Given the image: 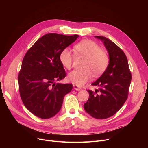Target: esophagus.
I'll return each mask as SVG.
<instances>
[{
  "label": "esophagus",
  "mask_w": 148,
  "mask_h": 148,
  "mask_svg": "<svg viewBox=\"0 0 148 148\" xmlns=\"http://www.w3.org/2000/svg\"><path fill=\"white\" fill-rule=\"evenodd\" d=\"M73 88H74V89L75 90H77V91H79V90H81L80 87L78 86H77V85H75V84H74V85H73Z\"/></svg>",
  "instance_id": "obj_1"
}]
</instances>
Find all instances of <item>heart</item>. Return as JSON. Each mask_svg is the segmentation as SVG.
I'll list each match as a JSON object with an SVG mask.
<instances>
[{"label":"heart","mask_w":148,"mask_h":148,"mask_svg":"<svg viewBox=\"0 0 148 148\" xmlns=\"http://www.w3.org/2000/svg\"><path fill=\"white\" fill-rule=\"evenodd\" d=\"M74 49L78 55L86 58V60L83 65L84 69L73 70L69 73V82L77 86H82L90 79L92 72L94 75L98 76L104 72L109 59L106 52L101 50L97 44L90 40H83L77 44ZM59 59L62 65L69 69L73 64L74 56L71 51L66 48L61 51Z\"/></svg>","instance_id":"obj_1"}]
</instances>
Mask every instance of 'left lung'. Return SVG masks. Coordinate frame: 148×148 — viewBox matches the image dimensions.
<instances>
[{"instance_id": "obj_1", "label": "left lung", "mask_w": 148, "mask_h": 148, "mask_svg": "<svg viewBox=\"0 0 148 148\" xmlns=\"http://www.w3.org/2000/svg\"><path fill=\"white\" fill-rule=\"evenodd\" d=\"M95 37L104 43L109 63L99 78L92 83L99 88L94 92L88 90L89 98L84 108L93 118L103 119L114 115L126 101L131 74L127 56L119 47L106 37Z\"/></svg>"}]
</instances>
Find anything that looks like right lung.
I'll use <instances>...</instances> for the list:
<instances>
[{"label":"right lung","mask_w":148,"mask_h":148,"mask_svg":"<svg viewBox=\"0 0 148 148\" xmlns=\"http://www.w3.org/2000/svg\"><path fill=\"white\" fill-rule=\"evenodd\" d=\"M79 36L47 34L36 41L23 59L18 75L19 91L27 109L41 119H49L60 110L72 84L55 83L66 73L59 59L61 51Z\"/></svg>","instance_id":"1"}]
</instances>
